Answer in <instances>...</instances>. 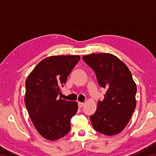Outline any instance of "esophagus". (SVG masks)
I'll return each instance as SVG.
<instances>
[{
	"label": "esophagus",
	"instance_id": "34e87169",
	"mask_svg": "<svg viewBox=\"0 0 156 156\" xmlns=\"http://www.w3.org/2000/svg\"><path fill=\"white\" fill-rule=\"evenodd\" d=\"M84 102H78V107H80V108L83 107L84 106Z\"/></svg>",
	"mask_w": 156,
	"mask_h": 156
}]
</instances>
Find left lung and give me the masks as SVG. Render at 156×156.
Instances as JSON below:
<instances>
[{
  "label": "left lung",
  "instance_id": "8db88e82",
  "mask_svg": "<svg viewBox=\"0 0 156 156\" xmlns=\"http://www.w3.org/2000/svg\"><path fill=\"white\" fill-rule=\"evenodd\" d=\"M83 59L94 71L99 85L107 89L90 116L92 126L104 135H116L125 128L136 106L137 87L130 70L111 54H92Z\"/></svg>",
  "mask_w": 156,
  "mask_h": 156
}]
</instances>
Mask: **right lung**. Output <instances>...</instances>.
Wrapping results in <instances>:
<instances>
[{
	"label": "right lung",
	"mask_w": 156,
	"mask_h": 156,
	"mask_svg": "<svg viewBox=\"0 0 156 156\" xmlns=\"http://www.w3.org/2000/svg\"><path fill=\"white\" fill-rule=\"evenodd\" d=\"M79 56H53L38 63L25 82V103L36 130L49 140L64 137L78 110L76 102L58 98Z\"/></svg>",
	"instance_id": "1"
}]
</instances>
